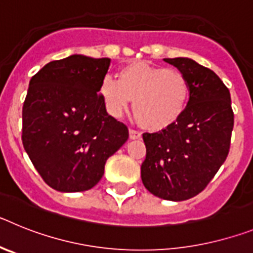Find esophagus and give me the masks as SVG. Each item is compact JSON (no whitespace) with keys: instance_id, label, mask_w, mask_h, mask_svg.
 Returning a JSON list of instances; mask_svg holds the SVG:
<instances>
[{"instance_id":"obj_1","label":"esophagus","mask_w":253,"mask_h":253,"mask_svg":"<svg viewBox=\"0 0 253 253\" xmlns=\"http://www.w3.org/2000/svg\"><path fill=\"white\" fill-rule=\"evenodd\" d=\"M140 137H142V135H140L139 131L134 130V129H130V130H129V138H130L131 140L140 139Z\"/></svg>"}]
</instances>
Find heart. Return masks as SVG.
<instances>
[{
  "instance_id": "heart-1",
  "label": "heart",
  "mask_w": 253,
  "mask_h": 253,
  "mask_svg": "<svg viewBox=\"0 0 253 253\" xmlns=\"http://www.w3.org/2000/svg\"><path fill=\"white\" fill-rule=\"evenodd\" d=\"M106 111L120 118L133 101V113L146 129L160 131L180 119L186 110L190 84L177 69L163 68L146 60H134L107 76L100 84Z\"/></svg>"
}]
</instances>
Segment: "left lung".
I'll list each match as a JSON object with an SVG mask.
<instances>
[{"instance_id":"obj_1","label":"left lung","mask_w":253,"mask_h":253,"mask_svg":"<svg viewBox=\"0 0 253 253\" xmlns=\"http://www.w3.org/2000/svg\"><path fill=\"white\" fill-rule=\"evenodd\" d=\"M190 84L186 110L173 125L144 133L143 185L163 200L182 202L207 187L229 152L234 115L222 80L190 58H165Z\"/></svg>"}]
</instances>
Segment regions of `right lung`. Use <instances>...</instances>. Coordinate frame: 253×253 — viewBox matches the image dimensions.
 <instances>
[{"label":"right lung","instance_id":"1","mask_svg":"<svg viewBox=\"0 0 253 253\" xmlns=\"http://www.w3.org/2000/svg\"><path fill=\"white\" fill-rule=\"evenodd\" d=\"M110 63V58L73 54L49 62L30 80L22 144L39 175L60 193L92 189L107 158L129 137L100 96Z\"/></svg>","mask_w":253,"mask_h":253}]
</instances>
